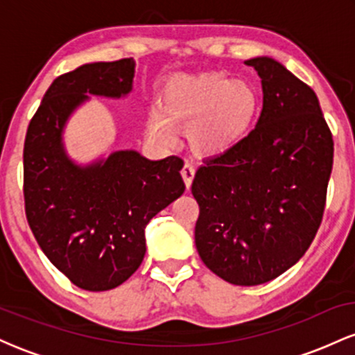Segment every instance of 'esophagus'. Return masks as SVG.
Returning a JSON list of instances; mask_svg holds the SVG:
<instances>
[{
  "label": "esophagus",
  "mask_w": 355,
  "mask_h": 355,
  "mask_svg": "<svg viewBox=\"0 0 355 355\" xmlns=\"http://www.w3.org/2000/svg\"><path fill=\"white\" fill-rule=\"evenodd\" d=\"M182 177H183V182H185L187 189H190L191 182H193V177H195V168H193V165H191V164H185V165H183V168H182Z\"/></svg>",
  "instance_id": "obj_1"
}]
</instances>
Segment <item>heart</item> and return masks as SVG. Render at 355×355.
<instances>
[{
  "mask_svg": "<svg viewBox=\"0 0 355 355\" xmlns=\"http://www.w3.org/2000/svg\"><path fill=\"white\" fill-rule=\"evenodd\" d=\"M259 113L260 95L252 81L225 73H180L162 87L146 130L162 145L177 141V128L189 130L198 153L220 155L252 132Z\"/></svg>",
  "mask_w": 355,
  "mask_h": 355,
  "instance_id": "b5f03b06",
  "label": "heart"
}]
</instances>
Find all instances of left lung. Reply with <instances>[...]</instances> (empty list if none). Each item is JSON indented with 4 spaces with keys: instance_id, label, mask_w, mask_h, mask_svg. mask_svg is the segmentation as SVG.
Segmentation results:
<instances>
[{
    "instance_id": "8db88e82",
    "label": "left lung",
    "mask_w": 355,
    "mask_h": 355,
    "mask_svg": "<svg viewBox=\"0 0 355 355\" xmlns=\"http://www.w3.org/2000/svg\"><path fill=\"white\" fill-rule=\"evenodd\" d=\"M262 80L255 128L205 160L191 193L200 207L195 245L234 285H260L295 266L324 215L334 141L311 87L268 56L247 60Z\"/></svg>"
}]
</instances>
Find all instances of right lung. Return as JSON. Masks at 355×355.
I'll return each instance as SVG.
<instances>
[{
	"instance_id": "right-lung-1",
	"label": "right lung",
	"mask_w": 355,
	"mask_h": 355,
	"mask_svg": "<svg viewBox=\"0 0 355 355\" xmlns=\"http://www.w3.org/2000/svg\"><path fill=\"white\" fill-rule=\"evenodd\" d=\"M133 76V58L87 63L58 76L24 140L30 229L53 266L89 292L132 277L146 252L145 227L185 191L178 157L148 160L137 150H115L80 165L67 153L63 133L73 112L89 96L123 98Z\"/></svg>"
}]
</instances>
